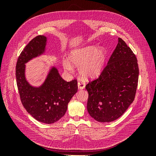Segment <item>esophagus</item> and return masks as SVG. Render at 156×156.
Masks as SVG:
<instances>
[{"label":"esophagus","instance_id":"34e87169","mask_svg":"<svg viewBox=\"0 0 156 156\" xmlns=\"http://www.w3.org/2000/svg\"><path fill=\"white\" fill-rule=\"evenodd\" d=\"M77 85H78V88L80 90H82V89H84V88H85V83L82 82V81L79 82Z\"/></svg>","mask_w":156,"mask_h":156}]
</instances>
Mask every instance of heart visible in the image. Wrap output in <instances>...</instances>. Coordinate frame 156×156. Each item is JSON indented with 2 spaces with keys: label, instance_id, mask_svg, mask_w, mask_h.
Here are the masks:
<instances>
[{
  "label": "heart",
  "instance_id": "obj_1",
  "mask_svg": "<svg viewBox=\"0 0 156 156\" xmlns=\"http://www.w3.org/2000/svg\"><path fill=\"white\" fill-rule=\"evenodd\" d=\"M107 58V51L102 47L88 45L73 50L69 55V60L64 61V67L69 72H73V66H79V72L86 79L100 75L104 69Z\"/></svg>",
  "mask_w": 156,
  "mask_h": 156
}]
</instances>
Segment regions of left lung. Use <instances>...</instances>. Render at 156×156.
<instances>
[{"instance_id": "left-lung-1", "label": "left lung", "mask_w": 156, "mask_h": 156, "mask_svg": "<svg viewBox=\"0 0 156 156\" xmlns=\"http://www.w3.org/2000/svg\"><path fill=\"white\" fill-rule=\"evenodd\" d=\"M139 73L135 55L119 37L100 76L86 85L87 110L90 116L100 122L120 118L134 100Z\"/></svg>"}]
</instances>
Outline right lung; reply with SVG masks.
<instances>
[{"label": "right lung", "mask_w": 156, "mask_h": 156, "mask_svg": "<svg viewBox=\"0 0 156 156\" xmlns=\"http://www.w3.org/2000/svg\"><path fill=\"white\" fill-rule=\"evenodd\" d=\"M48 37L37 36L21 52L16 64V81L23 105L36 120L53 124L67 111L68 103L77 92V81L67 82L55 66L49 68L41 85L33 86L26 77V64L46 53Z\"/></svg>", "instance_id": "1"}]
</instances>
